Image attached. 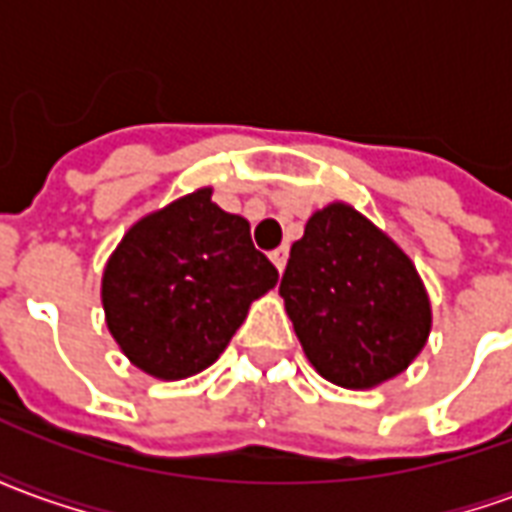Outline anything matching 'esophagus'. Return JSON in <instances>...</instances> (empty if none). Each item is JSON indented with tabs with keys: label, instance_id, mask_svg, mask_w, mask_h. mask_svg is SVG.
<instances>
[{
	"label": "esophagus",
	"instance_id": "esophagus-1",
	"mask_svg": "<svg viewBox=\"0 0 512 512\" xmlns=\"http://www.w3.org/2000/svg\"><path fill=\"white\" fill-rule=\"evenodd\" d=\"M271 260H274V266H277V271L282 274L285 266H288V246H279V249H274V252H271Z\"/></svg>",
	"mask_w": 512,
	"mask_h": 512
}]
</instances>
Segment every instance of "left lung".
Masks as SVG:
<instances>
[{
  "label": "left lung",
  "instance_id": "obj_1",
  "mask_svg": "<svg viewBox=\"0 0 512 512\" xmlns=\"http://www.w3.org/2000/svg\"><path fill=\"white\" fill-rule=\"evenodd\" d=\"M279 296L312 367L345 389L403 373L425 348L430 301L400 246L345 202L315 211Z\"/></svg>",
  "mask_w": 512,
  "mask_h": 512
}]
</instances>
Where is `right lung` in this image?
Returning <instances> with one entry per match:
<instances>
[{
  "label": "right lung",
  "mask_w": 512,
  "mask_h": 512,
  "mask_svg": "<svg viewBox=\"0 0 512 512\" xmlns=\"http://www.w3.org/2000/svg\"><path fill=\"white\" fill-rule=\"evenodd\" d=\"M197 189L123 235L101 282L106 326L131 365L161 381L211 367L249 304L277 285L244 216Z\"/></svg>",
  "instance_id": "add662e5"
}]
</instances>
